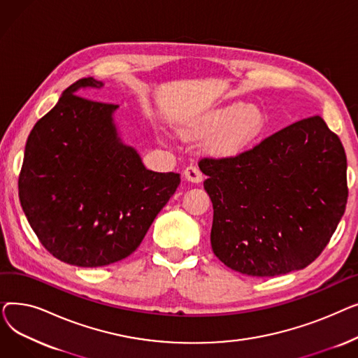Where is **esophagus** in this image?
I'll return each instance as SVG.
<instances>
[{
  "mask_svg": "<svg viewBox=\"0 0 358 358\" xmlns=\"http://www.w3.org/2000/svg\"><path fill=\"white\" fill-rule=\"evenodd\" d=\"M184 177L192 182H200L203 180V174L196 165H189L184 169Z\"/></svg>",
  "mask_w": 358,
  "mask_h": 358,
  "instance_id": "1",
  "label": "esophagus"
}]
</instances>
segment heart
Segmentation results:
<instances>
[{"instance_id":"heart-1","label":"heart","mask_w":358,"mask_h":358,"mask_svg":"<svg viewBox=\"0 0 358 358\" xmlns=\"http://www.w3.org/2000/svg\"><path fill=\"white\" fill-rule=\"evenodd\" d=\"M261 115L252 106L232 103L210 111L193 126L184 130L185 136L213 134L208 150L215 157H232L245 148L258 134Z\"/></svg>"}]
</instances>
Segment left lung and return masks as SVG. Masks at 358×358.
Listing matches in <instances>:
<instances>
[{
  "label": "left lung",
  "mask_w": 358,
  "mask_h": 358,
  "mask_svg": "<svg viewBox=\"0 0 358 358\" xmlns=\"http://www.w3.org/2000/svg\"><path fill=\"white\" fill-rule=\"evenodd\" d=\"M215 255L254 277L302 270L324 251L348 197L344 146L321 116L299 120L236 157L201 158Z\"/></svg>",
  "instance_id": "left-lung-1"
}]
</instances>
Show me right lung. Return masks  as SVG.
<instances>
[{
  "label": "right lung",
  "mask_w": 358,
  "mask_h": 358,
  "mask_svg": "<svg viewBox=\"0 0 358 358\" xmlns=\"http://www.w3.org/2000/svg\"><path fill=\"white\" fill-rule=\"evenodd\" d=\"M92 77L69 85L31 129L18 197L42 245L66 264L103 267L129 257L180 184L154 173L122 142L115 104L78 96L101 88Z\"/></svg>",
  "instance_id": "add662e5"
}]
</instances>
